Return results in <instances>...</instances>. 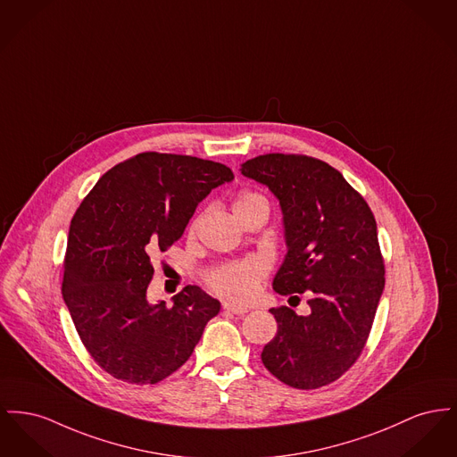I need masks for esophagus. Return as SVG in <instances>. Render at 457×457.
Here are the masks:
<instances>
[{
	"label": "esophagus",
	"instance_id": "obj_1",
	"mask_svg": "<svg viewBox=\"0 0 457 457\" xmlns=\"http://www.w3.org/2000/svg\"><path fill=\"white\" fill-rule=\"evenodd\" d=\"M222 309H224V312H231V314H237V316H245V314L248 312L246 307L235 305V303H231V302H224V303H222Z\"/></svg>",
	"mask_w": 457,
	"mask_h": 457
}]
</instances>
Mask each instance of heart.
Returning a JSON list of instances; mask_svg holds the SVG:
<instances>
[{"instance_id": "obj_1", "label": "heart", "mask_w": 457, "mask_h": 457, "mask_svg": "<svg viewBox=\"0 0 457 457\" xmlns=\"http://www.w3.org/2000/svg\"><path fill=\"white\" fill-rule=\"evenodd\" d=\"M253 205L268 207V200L259 193L246 191L235 200L233 211L238 212L242 209H248ZM262 274H264V268L257 259H246L243 262L212 269L207 274V283L215 294L235 302H245L255 295Z\"/></svg>"}]
</instances>
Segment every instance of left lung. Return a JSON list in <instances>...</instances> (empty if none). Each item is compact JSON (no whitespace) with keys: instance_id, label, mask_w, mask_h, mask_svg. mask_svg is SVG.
I'll use <instances>...</instances> for the list:
<instances>
[{"instance_id":"8db88e82","label":"left lung","mask_w":457,"mask_h":457,"mask_svg":"<svg viewBox=\"0 0 457 457\" xmlns=\"http://www.w3.org/2000/svg\"><path fill=\"white\" fill-rule=\"evenodd\" d=\"M240 170L281 207L287 255L272 288L311 296L307 316L270 309L278 331L262 362L294 388H320L357 361L373 326L385 288L375 215L337 169L312 157L268 154Z\"/></svg>"}]
</instances>
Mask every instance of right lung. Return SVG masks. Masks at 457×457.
<instances>
[{"label": "right lung", "mask_w": 457, "mask_h": 457, "mask_svg": "<svg viewBox=\"0 0 457 457\" xmlns=\"http://www.w3.org/2000/svg\"><path fill=\"white\" fill-rule=\"evenodd\" d=\"M233 181L229 167L146 152L105 172L72 217L62 295L84 347L108 375L154 385L179 370L220 302L185 287L152 303V259L178 242L198 204Z\"/></svg>", "instance_id": "add662e5"}]
</instances>
